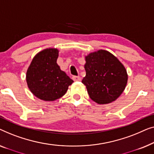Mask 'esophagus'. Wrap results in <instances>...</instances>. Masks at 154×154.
<instances>
[{
	"instance_id": "esophagus-1",
	"label": "esophagus",
	"mask_w": 154,
	"mask_h": 154,
	"mask_svg": "<svg viewBox=\"0 0 154 154\" xmlns=\"http://www.w3.org/2000/svg\"><path fill=\"white\" fill-rule=\"evenodd\" d=\"M72 79L74 80L75 82H80L82 80V78L79 76H73Z\"/></svg>"
}]
</instances>
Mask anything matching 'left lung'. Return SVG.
Here are the masks:
<instances>
[{
    "label": "left lung",
    "mask_w": 154,
    "mask_h": 154,
    "mask_svg": "<svg viewBox=\"0 0 154 154\" xmlns=\"http://www.w3.org/2000/svg\"><path fill=\"white\" fill-rule=\"evenodd\" d=\"M86 76L82 82L93 100L107 104L121 96L127 84L128 75L123 64L109 51L98 50L86 56Z\"/></svg>",
    "instance_id": "8db88e82"
}]
</instances>
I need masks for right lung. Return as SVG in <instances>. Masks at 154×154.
Here are the masks:
<instances>
[{
  "label": "right lung",
  "mask_w": 154,
  "mask_h": 154,
  "mask_svg": "<svg viewBox=\"0 0 154 154\" xmlns=\"http://www.w3.org/2000/svg\"><path fill=\"white\" fill-rule=\"evenodd\" d=\"M58 50L45 49L35 56L26 72V82L34 96L45 101H54L64 96L72 84L56 60Z\"/></svg>",
  "instance_id": "right-lung-1"
}]
</instances>
